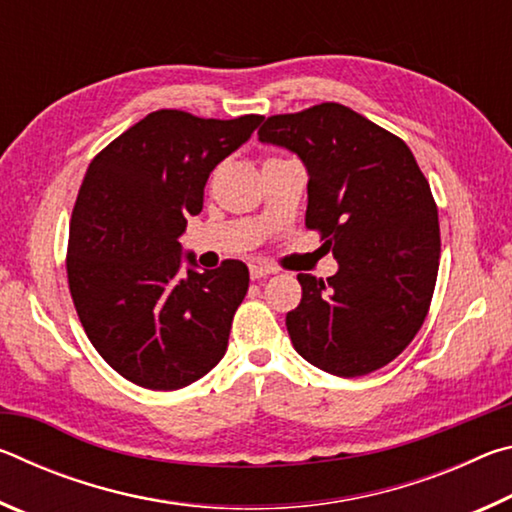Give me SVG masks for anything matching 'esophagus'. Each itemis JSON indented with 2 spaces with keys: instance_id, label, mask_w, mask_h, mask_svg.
<instances>
[{
  "instance_id": "esophagus-1",
  "label": "esophagus",
  "mask_w": 512,
  "mask_h": 512,
  "mask_svg": "<svg viewBox=\"0 0 512 512\" xmlns=\"http://www.w3.org/2000/svg\"><path fill=\"white\" fill-rule=\"evenodd\" d=\"M273 268L264 264H250V280H262V277L271 275Z\"/></svg>"
}]
</instances>
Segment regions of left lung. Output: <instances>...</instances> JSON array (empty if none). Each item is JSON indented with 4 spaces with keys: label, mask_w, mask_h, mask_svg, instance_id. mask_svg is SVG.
Wrapping results in <instances>:
<instances>
[{
    "label": "left lung",
    "mask_w": 512,
    "mask_h": 512,
    "mask_svg": "<svg viewBox=\"0 0 512 512\" xmlns=\"http://www.w3.org/2000/svg\"><path fill=\"white\" fill-rule=\"evenodd\" d=\"M257 135L305 162V225L339 262L327 280L298 273L293 348L336 377L384 368L418 334L436 287L440 228L427 178L400 137L334 101L268 117Z\"/></svg>",
    "instance_id": "8db88e82"
}]
</instances>
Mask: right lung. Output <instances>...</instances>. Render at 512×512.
Instances as JSON below:
<instances>
[{
  "mask_svg": "<svg viewBox=\"0 0 512 512\" xmlns=\"http://www.w3.org/2000/svg\"><path fill=\"white\" fill-rule=\"evenodd\" d=\"M259 121L155 110L85 171L69 221V293L90 343L137 386L178 391L223 359L248 266L225 259L198 273L189 253L180 271L178 237L203 210L212 169Z\"/></svg>",
  "mask_w": 512,
  "mask_h": 512,
  "instance_id": "obj_1",
  "label": "right lung"
}]
</instances>
